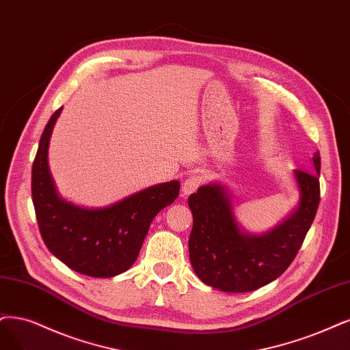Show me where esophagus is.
<instances>
[{
  "mask_svg": "<svg viewBox=\"0 0 350 350\" xmlns=\"http://www.w3.org/2000/svg\"><path fill=\"white\" fill-rule=\"evenodd\" d=\"M202 177L200 176H189L186 180H183V185H182V193H183V198H187L189 195H191L193 191H196L198 187L202 185Z\"/></svg>",
  "mask_w": 350,
  "mask_h": 350,
  "instance_id": "esophagus-1",
  "label": "esophagus"
}]
</instances>
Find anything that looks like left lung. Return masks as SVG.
I'll list each match as a JSON object with an SVG mask.
<instances>
[{
  "mask_svg": "<svg viewBox=\"0 0 350 350\" xmlns=\"http://www.w3.org/2000/svg\"><path fill=\"white\" fill-rule=\"evenodd\" d=\"M313 165L316 172H294L300 189L299 208L262 235L241 229L225 186L206 185L189 196L193 213L190 262L204 284L226 293H247L267 286L290 267L319 208V151Z\"/></svg>",
  "mask_w": 350,
  "mask_h": 350,
  "instance_id": "left-lung-1",
  "label": "left lung"
}]
</instances>
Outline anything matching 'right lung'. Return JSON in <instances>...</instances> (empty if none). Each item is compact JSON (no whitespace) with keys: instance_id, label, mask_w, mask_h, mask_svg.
Here are the masks:
<instances>
[{"instance_id":"right-lung-1","label":"right lung","mask_w":350,"mask_h":350,"mask_svg":"<svg viewBox=\"0 0 350 350\" xmlns=\"http://www.w3.org/2000/svg\"><path fill=\"white\" fill-rule=\"evenodd\" d=\"M59 108L42 134L31 170V196L42 238L56 258L89 277L109 278L131 267L161 209L180 191L177 180L151 186L102 209H85L59 196L47 151Z\"/></svg>"}]
</instances>
